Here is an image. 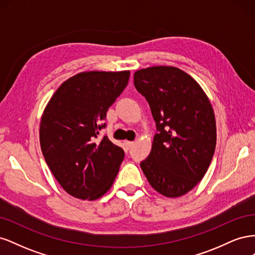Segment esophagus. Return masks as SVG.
<instances>
[{
    "instance_id": "esophagus-1",
    "label": "esophagus",
    "mask_w": 255,
    "mask_h": 255,
    "mask_svg": "<svg viewBox=\"0 0 255 255\" xmlns=\"http://www.w3.org/2000/svg\"><path fill=\"white\" fill-rule=\"evenodd\" d=\"M125 145H126L127 149H130L134 145V141H128L127 140V141H125Z\"/></svg>"
}]
</instances>
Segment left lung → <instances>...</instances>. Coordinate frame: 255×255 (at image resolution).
Here are the masks:
<instances>
[{
    "label": "left lung",
    "mask_w": 255,
    "mask_h": 255,
    "mask_svg": "<svg viewBox=\"0 0 255 255\" xmlns=\"http://www.w3.org/2000/svg\"><path fill=\"white\" fill-rule=\"evenodd\" d=\"M137 91L156 123L150 155L140 167L151 186L168 198L187 194L202 180L216 148V121L200 85L175 67L134 73Z\"/></svg>",
    "instance_id": "8db88e82"
}]
</instances>
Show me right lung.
<instances>
[{"mask_svg":"<svg viewBox=\"0 0 255 255\" xmlns=\"http://www.w3.org/2000/svg\"><path fill=\"white\" fill-rule=\"evenodd\" d=\"M129 71L82 72L60 85L40 122V145L53 175L69 195L96 200L109 190L125 151L107 136V110L125 90Z\"/></svg>","mask_w":255,"mask_h":255,"instance_id":"right-lung-1","label":"right lung"}]
</instances>
